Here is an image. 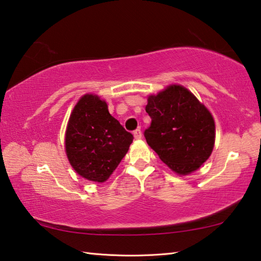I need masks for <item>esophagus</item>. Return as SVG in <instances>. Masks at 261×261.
Returning <instances> with one entry per match:
<instances>
[{
  "mask_svg": "<svg viewBox=\"0 0 261 261\" xmlns=\"http://www.w3.org/2000/svg\"><path fill=\"white\" fill-rule=\"evenodd\" d=\"M134 136L136 139H140L141 137H143V134H141V130L140 129H137L134 131Z\"/></svg>",
  "mask_w": 261,
  "mask_h": 261,
  "instance_id": "1",
  "label": "esophagus"
}]
</instances>
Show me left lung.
<instances>
[{"mask_svg":"<svg viewBox=\"0 0 261 261\" xmlns=\"http://www.w3.org/2000/svg\"><path fill=\"white\" fill-rule=\"evenodd\" d=\"M151 124L144 136L163 163L178 174L195 171L209 159L215 145V121L187 89L170 85L148 98Z\"/></svg>","mask_w":261,"mask_h":261,"instance_id":"left-lung-1","label":"left lung"}]
</instances>
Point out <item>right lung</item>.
Returning <instances> with one entry per match:
<instances>
[{"instance_id":"obj_1","label":"right lung","mask_w":261,"mask_h":261,"mask_svg":"<svg viewBox=\"0 0 261 261\" xmlns=\"http://www.w3.org/2000/svg\"><path fill=\"white\" fill-rule=\"evenodd\" d=\"M134 136L108 112L107 103L85 94L74 107L66 130V153L80 176L103 182L124 158Z\"/></svg>"}]
</instances>
